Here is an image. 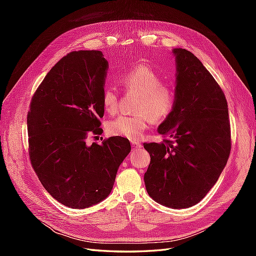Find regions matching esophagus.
<instances>
[{"instance_id": "esophagus-1", "label": "esophagus", "mask_w": 256, "mask_h": 256, "mask_svg": "<svg viewBox=\"0 0 256 256\" xmlns=\"http://www.w3.org/2000/svg\"><path fill=\"white\" fill-rule=\"evenodd\" d=\"M131 146H132L134 150H138V148H141L142 144L138 141H131Z\"/></svg>"}]
</instances>
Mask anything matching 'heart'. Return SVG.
<instances>
[{"mask_svg":"<svg viewBox=\"0 0 256 256\" xmlns=\"http://www.w3.org/2000/svg\"><path fill=\"white\" fill-rule=\"evenodd\" d=\"M120 83L127 90L138 94L136 111L134 115H120L106 125L108 132L129 140H138L150 126L152 120L160 122L172 113L176 92L170 85L164 84L161 76L146 65H138L120 76ZM102 104L106 112L115 113L118 108V95L112 88L102 92Z\"/></svg>","mask_w":256,"mask_h":256,"instance_id":"obj_1","label":"heart"}]
</instances>
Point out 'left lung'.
<instances>
[{"instance_id": "8db88e82", "label": "left lung", "mask_w": 256, "mask_h": 256, "mask_svg": "<svg viewBox=\"0 0 256 256\" xmlns=\"http://www.w3.org/2000/svg\"><path fill=\"white\" fill-rule=\"evenodd\" d=\"M176 102L158 132L170 140L144 143L150 164L145 187L157 203L174 209L198 204L218 180L230 152L224 92L200 60L175 48Z\"/></svg>"}]
</instances>
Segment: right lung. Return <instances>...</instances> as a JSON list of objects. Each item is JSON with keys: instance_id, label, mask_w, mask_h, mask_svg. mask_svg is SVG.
I'll return each instance as SVG.
<instances>
[{"instance_id": "1", "label": "right lung", "mask_w": 256, "mask_h": 256, "mask_svg": "<svg viewBox=\"0 0 256 256\" xmlns=\"http://www.w3.org/2000/svg\"><path fill=\"white\" fill-rule=\"evenodd\" d=\"M109 64L102 51H74L52 67L28 113V154L44 188L63 205L83 209L110 194L131 150L128 138L86 144L100 132Z\"/></svg>"}]
</instances>
